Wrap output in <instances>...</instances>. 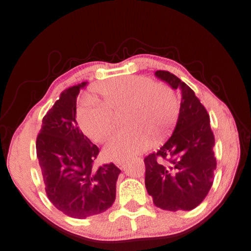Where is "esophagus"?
<instances>
[{"instance_id": "34e87169", "label": "esophagus", "mask_w": 251, "mask_h": 251, "mask_svg": "<svg viewBox=\"0 0 251 251\" xmlns=\"http://www.w3.org/2000/svg\"><path fill=\"white\" fill-rule=\"evenodd\" d=\"M115 164H116L117 166L119 167L120 169H122V168L125 167V164H126V163H125V160H117V162H116Z\"/></svg>"}]
</instances>
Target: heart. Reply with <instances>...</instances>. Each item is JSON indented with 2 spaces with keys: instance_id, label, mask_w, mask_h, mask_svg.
Masks as SVG:
<instances>
[{
  "instance_id": "b5f03b06",
  "label": "heart",
  "mask_w": 251,
  "mask_h": 251,
  "mask_svg": "<svg viewBox=\"0 0 251 251\" xmlns=\"http://www.w3.org/2000/svg\"><path fill=\"white\" fill-rule=\"evenodd\" d=\"M100 102H87L78 110L81 129L95 142H103L115 129V116L124 115L129 130L110 138L103 154L111 160H126L149 149L151 138L168 133L179 111L176 94L166 84L139 75L113 78L99 84Z\"/></svg>"
}]
</instances>
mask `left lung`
<instances>
[{
  "mask_svg": "<svg viewBox=\"0 0 251 251\" xmlns=\"http://www.w3.org/2000/svg\"><path fill=\"white\" fill-rule=\"evenodd\" d=\"M174 89H181L174 133L144 158L145 187L154 204L165 211H190L205 199L214 180L216 158L210 116L186 83L168 71L155 72Z\"/></svg>",
  "mask_w": 251,
  "mask_h": 251,
  "instance_id": "obj_1",
  "label": "left lung"
}]
</instances>
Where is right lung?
<instances>
[{
    "mask_svg": "<svg viewBox=\"0 0 251 251\" xmlns=\"http://www.w3.org/2000/svg\"><path fill=\"white\" fill-rule=\"evenodd\" d=\"M86 83L69 87L42 119L36 141L45 190L59 211L74 219L102 213L116 200L121 170L115 164L94 167L99 149L77 126L76 98Z\"/></svg>",
    "mask_w": 251,
    "mask_h": 251,
    "instance_id": "1",
    "label": "right lung"
}]
</instances>
